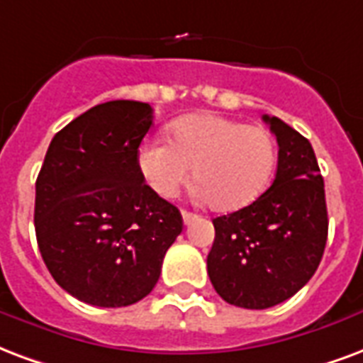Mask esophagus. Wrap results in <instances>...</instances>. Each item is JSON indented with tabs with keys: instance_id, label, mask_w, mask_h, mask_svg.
Here are the masks:
<instances>
[{
	"instance_id": "1",
	"label": "esophagus",
	"mask_w": 363,
	"mask_h": 363,
	"mask_svg": "<svg viewBox=\"0 0 363 363\" xmlns=\"http://www.w3.org/2000/svg\"><path fill=\"white\" fill-rule=\"evenodd\" d=\"M196 219H198V216L192 213V211H182V221H184V225H190V223H194Z\"/></svg>"
}]
</instances>
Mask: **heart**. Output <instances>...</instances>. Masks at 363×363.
Returning <instances> with one entry per match:
<instances>
[{
  "label": "heart",
  "instance_id": "1",
  "mask_svg": "<svg viewBox=\"0 0 363 363\" xmlns=\"http://www.w3.org/2000/svg\"><path fill=\"white\" fill-rule=\"evenodd\" d=\"M277 163V144L264 127L217 113H194L171 125V142L150 138L136 169L160 198H174L189 182L211 209L235 211L264 194Z\"/></svg>",
  "mask_w": 363,
  "mask_h": 363
}]
</instances>
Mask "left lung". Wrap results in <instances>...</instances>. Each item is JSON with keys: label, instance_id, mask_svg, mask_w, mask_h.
Masks as SVG:
<instances>
[{"label": "left lung", "instance_id": "1", "mask_svg": "<svg viewBox=\"0 0 363 363\" xmlns=\"http://www.w3.org/2000/svg\"><path fill=\"white\" fill-rule=\"evenodd\" d=\"M275 181L246 208L216 217L208 275L217 294L238 308L265 310L294 296L318 269L327 242L323 177L313 147L277 117Z\"/></svg>", "mask_w": 363, "mask_h": 363}]
</instances>
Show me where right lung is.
Returning a JSON list of instances; mask_svg holds the SVG:
<instances>
[{
	"label": "right lung",
	"mask_w": 363,
	"mask_h": 363,
	"mask_svg": "<svg viewBox=\"0 0 363 363\" xmlns=\"http://www.w3.org/2000/svg\"><path fill=\"white\" fill-rule=\"evenodd\" d=\"M152 119V107L133 99L88 109L53 136L36 179L40 254L55 283L86 304L121 308L147 296L181 235V211L136 169Z\"/></svg>",
	"instance_id": "1"
}]
</instances>
